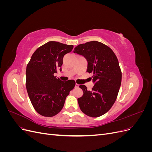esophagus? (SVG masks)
<instances>
[{
  "instance_id": "esophagus-1",
  "label": "esophagus",
  "mask_w": 152,
  "mask_h": 152,
  "mask_svg": "<svg viewBox=\"0 0 152 152\" xmlns=\"http://www.w3.org/2000/svg\"><path fill=\"white\" fill-rule=\"evenodd\" d=\"M75 88H78V87H79V84H75Z\"/></svg>"
}]
</instances>
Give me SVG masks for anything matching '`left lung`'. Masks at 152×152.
I'll return each instance as SVG.
<instances>
[{"instance_id": "1", "label": "left lung", "mask_w": 152, "mask_h": 152, "mask_svg": "<svg viewBox=\"0 0 152 152\" xmlns=\"http://www.w3.org/2000/svg\"><path fill=\"white\" fill-rule=\"evenodd\" d=\"M73 53L86 59L87 72L93 73L94 83L91 91L85 85L79 86L84 93L78 98L80 108L87 116H102L112 108L121 85L122 72L118 59L111 49L98 41L79 44Z\"/></svg>"}]
</instances>
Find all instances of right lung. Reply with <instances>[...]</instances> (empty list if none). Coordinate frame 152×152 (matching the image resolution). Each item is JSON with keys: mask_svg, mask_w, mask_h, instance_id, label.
Here are the masks:
<instances>
[{"mask_svg": "<svg viewBox=\"0 0 152 152\" xmlns=\"http://www.w3.org/2000/svg\"><path fill=\"white\" fill-rule=\"evenodd\" d=\"M73 48V45L50 41L35 50L27 65V93L34 109L41 115H56L74 88L73 80L63 82L54 75L58 70L61 71L63 57Z\"/></svg>", "mask_w": 152, "mask_h": 152, "instance_id": "1", "label": "right lung"}]
</instances>
